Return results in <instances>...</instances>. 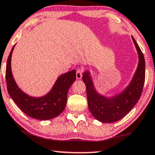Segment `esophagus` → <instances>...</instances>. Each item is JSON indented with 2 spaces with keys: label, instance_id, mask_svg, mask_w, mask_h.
Returning a JSON list of instances; mask_svg holds the SVG:
<instances>
[{
  "label": "esophagus",
  "instance_id": "1",
  "mask_svg": "<svg viewBox=\"0 0 155 155\" xmlns=\"http://www.w3.org/2000/svg\"><path fill=\"white\" fill-rule=\"evenodd\" d=\"M82 73H83V71L81 69L77 70V71H76V78H77V79H81Z\"/></svg>",
  "mask_w": 155,
  "mask_h": 155
}]
</instances>
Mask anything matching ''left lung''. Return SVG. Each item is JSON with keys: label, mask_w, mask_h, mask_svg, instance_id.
Listing matches in <instances>:
<instances>
[{"label": "left lung", "mask_w": 155, "mask_h": 155, "mask_svg": "<svg viewBox=\"0 0 155 155\" xmlns=\"http://www.w3.org/2000/svg\"><path fill=\"white\" fill-rule=\"evenodd\" d=\"M132 40L139 55V64L133 80L124 92L112 98H106L95 91L89 73L82 79L86 85L88 107L93 117L102 122H114L124 117L140 98L145 80V61L144 55L134 38Z\"/></svg>", "instance_id": "obj_1"}]
</instances>
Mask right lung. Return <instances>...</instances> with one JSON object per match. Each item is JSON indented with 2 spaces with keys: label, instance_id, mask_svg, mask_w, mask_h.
<instances>
[{
  "label": "right lung",
  "instance_id": "1",
  "mask_svg": "<svg viewBox=\"0 0 155 155\" xmlns=\"http://www.w3.org/2000/svg\"><path fill=\"white\" fill-rule=\"evenodd\" d=\"M14 46L8 58L5 79L10 96L24 113L37 120H51L63 112L67 103L68 92L76 79L75 70L60 75L53 89L41 97H32L22 92L16 85L11 73V60Z\"/></svg>",
  "mask_w": 155,
  "mask_h": 155
}]
</instances>
